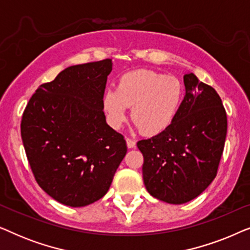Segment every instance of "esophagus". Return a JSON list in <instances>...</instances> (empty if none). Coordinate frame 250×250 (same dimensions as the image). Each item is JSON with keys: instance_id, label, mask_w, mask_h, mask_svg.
<instances>
[{"instance_id": "esophagus-1", "label": "esophagus", "mask_w": 250, "mask_h": 250, "mask_svg": "<svg viewBox=\"0 0 250 250\" xmlns=\"http://www.w3.org/2000/svg\"><path fill=\"white\" fill-rule=\"evenodd\" d=\"M126 145H127V148L132 149V148H134V146H135V141H134V140L129 139V138H126Z\"/></svg>"}]
</instances>
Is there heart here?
<instances>
[{"mask_svg": "<svg viewBox=\"0 0 250 250\" xmlns=\"http://www.w3.org/2000/svg\"><path fill=\"white\" fill-rule=\"evenodd\" d=\"M184 99V86L179 78L153 70L140 69L123 75L117 88L107 90L102 105L112 128L119 129L132 122L145 135L165 132L179 114Z\"/></svg>", "mask_w": 250, "mask_h": 250, "instance_id": "b5f03b06", "label": "heart"}]
</instances>
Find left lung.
Segmentation results:
<instances>
[{
    "label": "left lung",
    "mask_w": 250,
    "mask_h": 250,
    "mask_svg": "<svg viewBox=\"0 0 250 250\" xmlns=\"http://www.w3.org/2000/svg\"><path fill=\"white\" fill-rule=\"evenodd\" d=\"M186 95L165 132L141 140L142 174L148 192L168 204L194 199L217 175L227 138V111L217 92L184 75Z\"/></svg>",
    "instance_id": "8db88e82"
}]
</instances>
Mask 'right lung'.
Segmentation results:
<instances>
[{
	"label": "right lung",
	"mask_w": 250,
	"mask_h": 250,
	"mask_svg": "<svg viewBox=\"0 0 250 250\" xmlns=\"http://www.w3.org/2000/svg\"><path fill=\"white\" fill-rule=\"evenodd\" d=\"M111 59L68 67L40 85L22 114L21 139L39 186L70 207L108 192L127 151L102 109Z\"/></svg>",
	"instance_id": "add662e5"
}]
</instances>
